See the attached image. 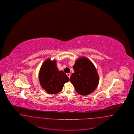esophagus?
Returning <instances> with one entry per match:
<instances>
[{"label": "esophagus", "mask_w": 134, "mask_h": 134, "mask_svg": "<svg viewBox=\"0 0 134 134\" xmlns=\"http://www.w3.org/2000/svg\"><path fill=\"white\" fill-rule=\"evenodd\" d=\"M67 76L69 77V78H70V76H71V74H70V73H67Z\"/></svg>", "instance_id": "1"}]
</instances>
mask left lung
<instances>
[{"label": "left lung", "instance_id": "8db88e82", "mask_svg": "<svg viewBox=\"0 0 134 134\" xmlns=\"http://www.w3.org/2000/svg\"><path fill=\"white\" fill-rule=\"evenodd\" d=\"M74 73L72 74L70 81L76 91L82 96L92 93L98 85L99 78L94 65L85 57L77 60L73 66Z\"/></svg>", "mask_w": 134, "mask_h": 134}]
</instances>
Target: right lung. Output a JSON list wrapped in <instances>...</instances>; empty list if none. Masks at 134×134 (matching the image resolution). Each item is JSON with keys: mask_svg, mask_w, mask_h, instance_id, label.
<instances>
[{"mask_svg": "<svg viewBox=\"0 0 134 134\" xmlns=\"http://www.w3.org/2000/svg\"><path fill=\"white\" fill-rule=\"evenodd\" d=\"M39 80L43 88L49 94H54L60 92L66 82L69 79L62 71H59L55 60H46L39 72Z\"/></svg>", "mask_w": 134, "mask_h": 134, "instance_id": "1", "label": "right lung"}]
</instances>
